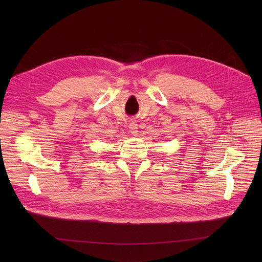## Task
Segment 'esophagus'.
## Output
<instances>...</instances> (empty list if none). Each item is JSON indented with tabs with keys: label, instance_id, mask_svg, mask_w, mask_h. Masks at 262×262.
Segmentation results:
<instances>
[{
	"label": "esophagus",
	"instance_id": "1",
	"mask_svg": "<svg viewBox=\"0 0 262 262\" xmlns=\"http://www.w3.org/2000/svg\"><path fill=\"white\" fill-rule=\"evenodd\" d=\"M129 130L133 136H137L138 134V123L136 120H131L129 123Z\"/></svg>",
	"mask_w": 262,
	"mask_h": 262
}]
</instances>
